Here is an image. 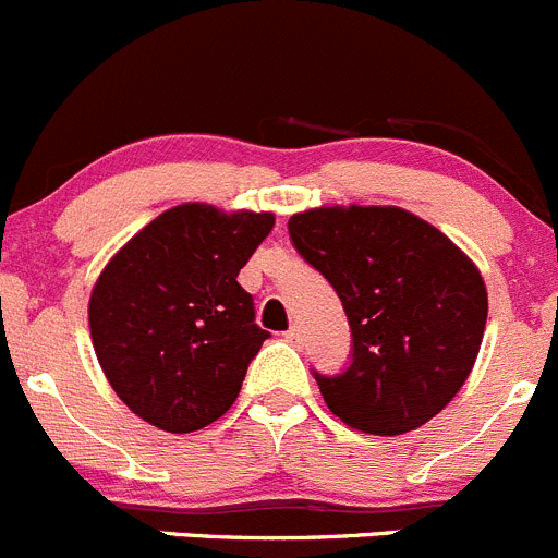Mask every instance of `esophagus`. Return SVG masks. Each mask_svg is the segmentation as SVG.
<instances>
[{"instance_id":"esophagus-1","label":"esophagus","mask_w":558,"mask_h":558,"mask_svg":"<svg viewBox=\"0 0 558 558\" xmlns=\"http://www.w3.org/2000/svg\"><path fill=\"white\" fill-rule=\"evenodd\" d=\"M286 341L289 343H303V330H300V327H289V330H286Z\"/></svg>"}]
</instances>
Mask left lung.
<instances>
[{
    "mask_svg": "<svg viewBox=\"0 0 558 558\" xmlns=\"http://www.w3.org/2000/svg\"><path fill=\"white\" fill-rule=\"evenodd\" d=\"M289 236L352 330L350 366L314 372L332 415L383 437L435 418L482 347L487 289L471 258L397 206L314 208L291 217Z\"/></svg>",
    "mask_w": 558,
    "mask_h": 558,
    "instance_id": "obj_1",
    "label": "left lung"
}]
</instances>
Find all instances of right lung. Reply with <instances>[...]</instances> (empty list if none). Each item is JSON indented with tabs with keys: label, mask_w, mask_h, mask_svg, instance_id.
<instances>
[{
	"label": "right lung",
	"mask_w": 558,
	"mask_h": 558,
	"mask_svg": "<svg viewBox=\"0 0 558 558\" xmlns=\"http://www.w3.org/2000/svg\"><path fill=\"white\" fill-rule=\"evenodd\" d=\"M272 215L184 203L143 228L98 278L90 336L114 393L165 432H195L236 402L269 332L239 269Z\"/></svg>",
	"instance_id": "add662e5"
}]
</instances>
